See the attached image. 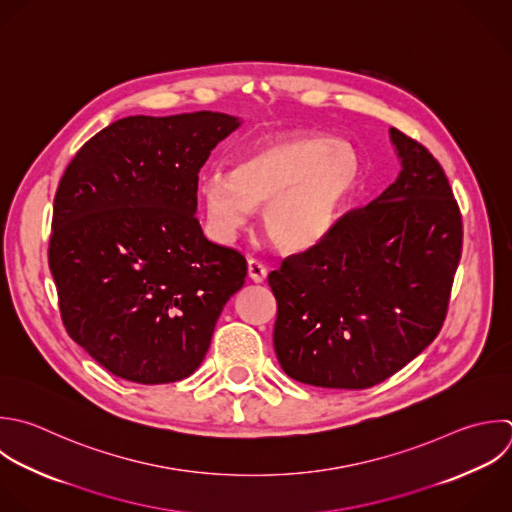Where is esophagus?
<instances>
[{"instance_id":"1","label":"esophagus","mask_w":512,"mask_h":512,"mask_svg":"<svg viewBox=\"0 0 512 512\" xmlns=\"http://www.w3.org/2000/svg\"><path fill=\"white\" fill-rule=\"evenodd\" d=\"M248 276H250V280H254V282H264L266 280V276H268V268L262 264V262H258V260H248Z\"/></svg>"}]
</instances>
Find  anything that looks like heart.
<instances>
[{
    "instance_id": "heart-1",
    "label": "heart",
    "mask_w": 512,
    "mask_h": 512,
    "mask_svg": "<svg viewBox=\"0 0 512 512\" xmlns=\"http://www.w3.org/2000/svg\"><path fill=\"white\" fill-rule=\"evenodd\" d=\"M362 176L358 152L316 134H286L240 158L234 172L212 170L200 196L212 234L230 242L262 206V226L284 250L326 240Z\"/></svg>"
}]
</instances>
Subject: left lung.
I'll return each instance as SVG.
<instances>
[{"instance_id":"8db88e82","label":"left lung","mask_w":512,"mask_h":512,"mask_svg":"<svg viewBox=\"0 0 512 512\" xmlns=\"http://www.w3.org/2000/svg\"><path fill=\"white\" fill-rule=\"evenodd\" d=\"M402 170L332 234L288 256L268 284L282 370L322 388H370L438 334L462 252V220L434 156L390 128Z\"/></svg>"}]
</instances>
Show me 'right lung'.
I'll list each match as a JSON object with an SVG mask.
<instances>
[{
	"mask_svg": "<svg viewBox=\"0 0 512 512\" xmlns=\"http://www.w3.org/2000/svg\"><path fill=\"white\" fill-rule=\"evenodd\" d=\"M240 118L130 116L98 132L56 192L50 270L64 326L100 366L138 384L190 376L204 360L246 260L210 242L198 172Z\"/></svg>",
	"mask_w": 512,
	"mask_h": 512,
	"instance_id": "right-lung-1",
	"label": "right lung"
}]
</instances>
